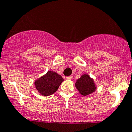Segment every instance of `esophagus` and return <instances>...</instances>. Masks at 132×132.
<instances>
[{
    "mask_svg": "<svg viewBox=\"0 0 132 132\" xmlns=\"http://www.w3.org/2000/svg\"><path fill=\"white\" fill-rule=\"evenodd\" d=\"M66 79H69V80H72V76H68V77H66Z\"/></svg>",
    "mask_w": 132,
    "mask_h": 132,
    "instance_id": "1",
    "label": "esophagus"
}]
</instances>
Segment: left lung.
<instances>
[{
  "label": "left lung",
  "instance_id": "obj_1",
  "mask_svg": "<svg viewBox=\"0 0 132 132\" xmlns=\"http://www.w3.org/2000/svg\"><path fill=\"white\" fill-rule=\"evenodd\" d=\"M76 87L79 93L84 96H87L92 94L96 91V87L94 80L91 78L87 74H84L80 76L75 84Z\"/></svg>",
  "mask_w": 132,
  "mask_h": 132
}]
</instances>
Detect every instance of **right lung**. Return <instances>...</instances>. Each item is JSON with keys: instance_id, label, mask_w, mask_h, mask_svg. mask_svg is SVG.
<instances>
[{"instance_id": "right-lung-1", "label": "right lung", "mask_w": 132, "mask_h": 132, "mask_svg": "<svg viewBox=\"0 0 132 132\" xmlns=\"http://www.w3.org/2000/svg\"><path fill=\"white\" fill-rule=\"evenodd\" d=\"M63 81L64 79L61 75L55 71H48L45 74L36 79L34 85L40 95L47 96L56 92Z\"/></svg>"}]
</instances>
